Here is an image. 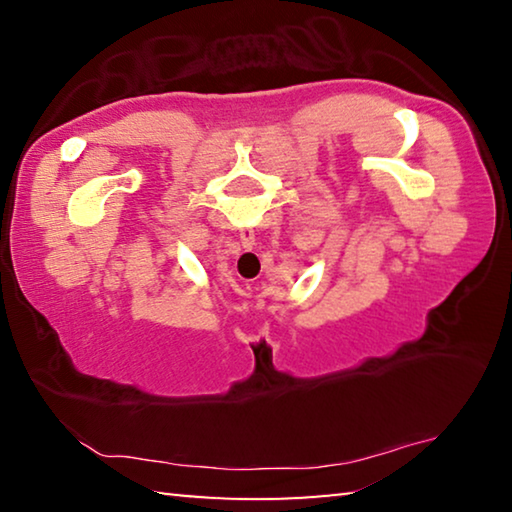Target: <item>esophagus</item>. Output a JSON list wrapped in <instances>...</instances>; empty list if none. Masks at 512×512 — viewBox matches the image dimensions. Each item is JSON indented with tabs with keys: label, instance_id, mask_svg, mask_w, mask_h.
Returning a JSON list of instances; mask_svg holds the SVG:
<instances>
[{
	"label": "esophagus",
	"instance_id": "34e87169",
	"mask_svg": "<svg viewBox=\"0 0 512 512\" xmlns=\"http://www.w3.org/2000/svg\"><path fill=\"white\" fill-rule=\"evenodd\" d=\"M239 246L246 248V250L253 248V246H255V232L248 230V228L241 230V232H239Z\"/></svg>",
	"mask_w": 512,
	"mask_h": 512
}]
</instances>
